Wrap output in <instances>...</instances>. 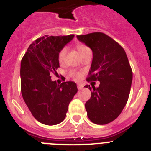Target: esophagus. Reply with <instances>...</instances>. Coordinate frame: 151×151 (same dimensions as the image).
Returning <instances> with one entry per match:
<instances>
[{
    "label": "esophagus",
    "instance_id": "obj_1",
    "mask_svg": "<svg viewBox=\"0 0 151 151\" xmlns=\"http://www.w3.org/2000/svg\"><path fill=\"white\" fill-rule=\"evenodd\" d=\"M77 88H78V90L83 88V85H82V84H78V85H77Z\"/></svg>",
    "mask_w": 151,
    "mask_h": 151
}]
</instances>
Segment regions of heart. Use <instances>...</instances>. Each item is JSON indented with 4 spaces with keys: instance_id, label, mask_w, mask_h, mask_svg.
Masks as SVG:
<instances>
[{
    "instance_id": "1",
    "label": "heart",
    "mask_w": 151,
    "mask_h": 151,
    "mask_svg": "<svg viewBox=\"0 0 151 151\" xmlns=\"http://www.w3.org/2000/svg\"><path fill=\"white\" fill-rule=\"evenodd\" d=\"M76 47L77 49H78V52L81 53V52H82L84 50H85V49L87 48L88 47L85 46V45H82V44H78V45H77ZM66 47H63V48H62L60 50L58 56H57L58 61H59L60 63L63 62L65 56H66ZM70 76H71L72 77H73L75 79L78 80V79H80L81 77H82V73H78V72H71V73H70Z\"/></svg>"
}]
</instances>
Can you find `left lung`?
<instances>
[{
  "mask_svg": "<svg viewBox=\"0 0 151 151\" xmlns=\"http://www.w3.org/2000/svg\"><path fill=\"white\" fill-rule=\"evenodd\" d=\"M93 52L87 82L99 81L98 88L85 85L91 92L85 103L91 121L105 125L115 120L125 107L132 82V70L125 50L118 42L103 32L77 35Z\"/></svg>",
  "mask_w": 151,
  "mask_h": 151,
  "instance_id": "8db88e82",
  "label": "left lung"
}]
</instances>
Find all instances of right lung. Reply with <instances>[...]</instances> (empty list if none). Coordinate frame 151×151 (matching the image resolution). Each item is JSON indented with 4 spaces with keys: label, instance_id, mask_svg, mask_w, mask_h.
<instances>
[{
    "label": "right lung",
    "instance_id": "obj_1",
    "mask_svg": "<svg viewBox=\"0 0 151 151\" xmlns=\"http://www.w3.org/2000/svg\"><path fill=\"white\" fill-rule=\"evenodd\" d=\"M74 35H45L29 47L21 61V92L33 116L41 123L54 125L65 119L69 103L77 93L76 84L51 80L60 67L57 56Z\"/></svg>",
    "mask_w": 151,
    "mask_h": 151
}]
</instances>
